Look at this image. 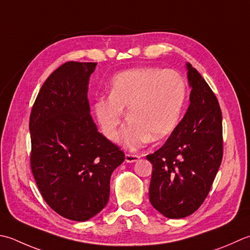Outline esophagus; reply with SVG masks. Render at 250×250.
<instances>
[{"mask_svg":"<svg viewBox=\"0 0 250 250\" xmlns=\"http://www.w3.org/2000/svg\"><path fill=\"white\" fill-rule=\"evenodd\" d=\"M141 157L139 155H133V154H125V161L126 163H135L138 161Z\"/></svg>","mask_w":250,"mask_h":250,"instance_id":"1","label":"esophagus"}]
</instances>
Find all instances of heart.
<instances>
[{
  "instance_id": "b5f03b06",
  "label": "heart",
  "mask_w": 250,
  "mask_h": 250,
  "mask_svg": "<svg viewBox=\"0 0 250 250\" xmlns=\"http://www.w3.org/2000/svg\"><path fill=\"white\" fill-rule=\"evenodd\" d=\"M187 97V85L179 72L160 68H138L112 80L110 95L97 97L96 118L103 133L114 140L128 108L130 122L119 135L125 147L136 149L150 139L161 140L178 125Z\"/></svg>"
}]
</instances>
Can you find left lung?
Instances as JSON below:
<instances>
[{
  "mask_svg": "<svg viewBox=\"0 0 250 250\" xmlns=\"http://www.w3.org/2000/svg\"><path fill=\"white\" fill-rule=\"evenodd\" d=\"M189 106L167 142L146 156L153 164L149 200L169 219L188 217L206 199L223 156L222 112L200 73L187 63Z\"/></svg>",
  "mask_w": 250,
  "mask_h": 250,
  "instance_id": "8db88e82",
  "label": "left lung"
}]
</instances>
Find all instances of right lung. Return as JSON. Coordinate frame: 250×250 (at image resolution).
<instances>
[{
  "mask_svg": "<svg viewBox=\"0 0 250 250\" xmlns=\"http://www.w3.org/2000/svg\"><path fill=\"white\" fill-rule=\"evenodd\" d=\"M96 65L58 67L43 83L29 121L39 190L54 211L73 221H86L106 206L111 173L125 157L90 115L87 84Z\"/></svg>",
  "mask_w": 250,
  "mask_h": 250,
  "instance_id": "right-lung-1",
  "label": "right lung"
}]
</instances>
